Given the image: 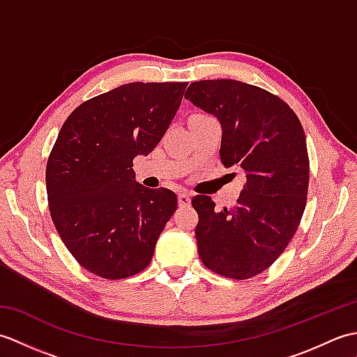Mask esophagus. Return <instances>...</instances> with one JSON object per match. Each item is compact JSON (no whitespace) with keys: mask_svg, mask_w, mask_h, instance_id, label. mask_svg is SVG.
Instances as JSON below:
<instances>
[{"mask_svg":"<svg viewBox=\"0 0 357 357\" xmlns=\"http://www.w3.org/2000/svg\"><path fill=\"white\" fill-rule=\"evenodd\" d=\"M178 201H179V206H181V207H187V206H190V202H192L190 193H187V192H181V193L178 195Z\"/></svg>","mask_w":357,"mask_h":357,"instance_id":"obj_1","label":"esophagus"}]
</instances>
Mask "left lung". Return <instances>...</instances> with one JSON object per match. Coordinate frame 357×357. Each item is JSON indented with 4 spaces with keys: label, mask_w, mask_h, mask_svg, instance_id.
Instances as JSON below:
<instances>
[{
    "label": "left lung",
    "mask_w": 357,
    "mask_h": 357,
    "mask_svg": "<svg viewBox=\"0 0 357 357\" xmlns=\"http://www.w3.org/2000/svg\"><path fill=\"white\" fill-rule=\"evenodd\" d=\"M185 100L219 119L221 161L245 173L233 207L216 211L206 195L192 199L199 257L218 275L250 279L278 259L304 215L310 181L304 128L284 100L236 79L192 82Z\"/></svg>",
    "instance_id": "obj_1"
}]
</instances>
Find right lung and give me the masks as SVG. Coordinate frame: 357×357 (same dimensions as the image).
Listing matches in <instances>:
<instances>
[{
  "label": "right lung",
  "mask_w": 357,
  "mask_h": 357,
  "mask_svg": "<svg viewBox=\"0 0 357 357\" xmlns=\"http://www.w3.org/2000/svg\"><path fill=\"white\" fill-rule=\"evenodd\" d=\"M187 82H128L79 104L64 121L45 167L53 225L77 262L124 279L151 262L178 207L169 188L135 183L133 159L169 128Z\"/></svg>",
  "instance_id": "add662e5"
}]
</instances>
